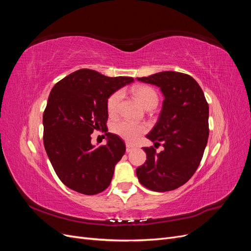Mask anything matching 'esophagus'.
<instances>
[{"mask_svg":"<svg viewBox=\"0 0 251 251\" xmlns=\"http://www.w3.org/2000/svg\"><path fill=\"white\" fill-rule=\"evenodd\" d=\"M126 151H127V153H130V151H132L134 150V147L132 146L131 143H128V142L126 143Z\"/></svg>","mask_w":251,"mask_h":251,"instance_id":"obj_1","label":"esophagus"}]
</instances>
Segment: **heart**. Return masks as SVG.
<instances>
[{"mask_svg": "<svg viewBox=\"0 0 251 251\" xmlns=\"http://www.w3.org/2000/svg\"><path fill=\"white\" fill-rule=\"evenodd\" d=\"M132 92L142 107L149 108L151 105H156L158 102V96L155 91L147 86H138L133 88ZM123 92L116 91L114 92L107 101V110L110 115H114L117 112ZM112 133L116 134L119 137L130 142H134L138 139L139 136L147 131V126L143 125H136L126 120H115L111 125Z\"/></svg>", "mask_w": 251, "mask_h": 251, "instance_id": "obj_1", "label": "heart"}]
</instances>
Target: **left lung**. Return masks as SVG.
<instances>
[{
  "mask_svg": "<svg viewBox=\"0 0 251 251\" xmlns=\"http://www.w3.org/2000/svg\"><path fill=\"white\" fill-rule=\"evenodd\" d=\"M137 80L160 88L164 96L157 124L147 138L164 148H143L147 161L136 169L140 183L154 192L183 185L198 169L208 139V103L199 83L187 74L163 71Z\"/></svg>",
  "mask_w": 251,
  "mask_h": 251,
  "instance_id": "obj_1",
  "label": "left lung"
}]
</instances>
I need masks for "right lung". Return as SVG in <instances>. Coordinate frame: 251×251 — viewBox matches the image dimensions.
Instances as JSON below:
<instances>
[{
	"mask_svg": "<svg viewBox=\"0 0 251 251\" xmlns=\"http://www.w3.org/2000/svg\"><path fill=\"white\" fill-rule=\"evenodd\" d=\"M134 81L109 77L90 69L68 75L52 88L43 115L44 146L57 177L73 191L96 195L107 188L126 146L108 133V98ZM94 129H103L107 144L90 143Z\"/></svg>",
	"mask_w": 251,
	"mask_h": 251,
	"instance_id": "right-lung-1",
	"label": "right lung"
}]
</instances>
